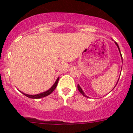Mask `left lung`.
<instances>
[{
	"label": "left lung",
	"instance_id": "1",
	"mask_svg": "<svg viewBox=\"0 0 133 133\" xmlns=\"http://www.w3.org/2000/svg\"><path fill=\"white\" fill-rule=\"evenodd\" d=\"M115 44H116V45L117 46V47H118V50H119V52H120V55H121V59L123 60V57H122V55H121V50H120V49H119V46H118V44H117V43H116V42H115ZM118 79H119V78H118ZM118 81H117V83H118ZM117 84H116V85H117ZM116 85L115 86V87H116ZM114 87V88H115ZM77 88H78V91H79L80 92H81V94H82V95H83V96H84V97H88L87 96V95H85V94H84V92H83V89H81V87H80L79 86V84H78V85H77Z\"/></svg>",
	"mask_w": 133,
	"mask_h": 133
}]
</instances>
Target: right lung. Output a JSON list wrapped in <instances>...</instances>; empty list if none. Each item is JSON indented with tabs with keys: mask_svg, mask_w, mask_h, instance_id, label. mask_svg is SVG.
<instances>
[{
	"mask_svg": "<svg viewBox=\"0 0 133 133\" xmlns=\"http://www.w3.org/2000/svg\"><path fill=\"white\" fill-rule=\"evenodd\" d=\"M58 80H59V77L57 78V79L56 80V81H55V83H54L53 85H52V87L49 89V90H47L46 91H44V92H41V93L36 94V95H28V94H25L24 93V92H21H21H22L23 95H25L26 97H29V98H43V97H46V96H48V95H50V94L52 93V92L54 91V90L56 89L57 84H58Z\"/></svg>",
	"mask_w": 133,
	"mask_h": 133,
	"instance_id": "add662e5",
	"label": "right lung"
}]
</instances>
